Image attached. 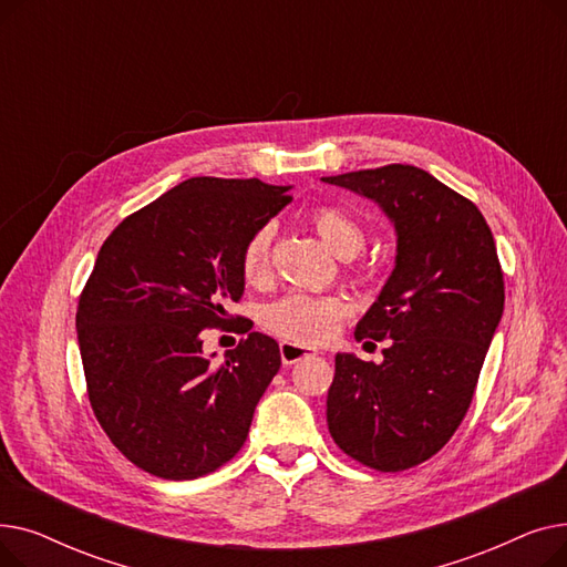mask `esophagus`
<instances>
[{
  "label": "esophagus",
  "mask_w": 567,
  "mask_h": 567,
  "mask_svg": "<svg viewBox=\"0 0 567 567\" xmlns=\"http://www.w3.org/2000/svg\"><path fill=\"white\" fill-rule=\"evenodd\" d=\"M315 349L301 347V344H291V342H280V355H282V363L291 365V363H299L306 355H310Z\"/></svg>",
  "instance_id": "1"
}]
</instances>
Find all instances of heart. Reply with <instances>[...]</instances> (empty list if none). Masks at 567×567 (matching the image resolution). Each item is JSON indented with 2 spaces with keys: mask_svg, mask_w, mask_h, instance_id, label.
Segmentation results:
<instances>
[{
  "mask_svg": "<svg viewBox=\"0 0 567 567\" xmlns=\"http://www.w3.org/2000/svg\"><path fill=\"white\" fill-rule=\"evenodd\" d=\"M310 223L331 252L342 259L359 255L365 246V229L349 212L333 204L315 206ZM274 225H259L244 244L241 250V276L248 285H257L268 274V257H271ZM368 274V266H359ZM349 306L340 296H323L308 291H289L278 301L268 303L261 317L266 331L291 342V344H319L329 340L340 321L347 317Z\"/></svg>",
  "mask_w": 567,
  "mask_h": 567,
  "instance_id": "b5f03b06",
  "label": "heart"
}]
</instances>
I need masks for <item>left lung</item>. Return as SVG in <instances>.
I'll use <instances>...</instances> for the list:
<instances>
[{"label":"left lung","mask_w":567,"mask_h":567,"mask_svg":"<svg viewBox=\"0 0 567 567\" xmlns=\"http://www.w3.org/2000/svg\"><path fill=\"white\" fill-rule=\"evenodd\" d=\"M321 182L374 199L398 231L393 274L353 333L393 342L379 365L336 355L326 421L351 460L404 471L436 455L471 406L505 301L494 236L478 206L421 167Z\"/></svg>","instance_id":"1"}]
</instances>
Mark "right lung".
<instances>
[{
  "label": "right lung",
  "mask_w": 567,
  "mask_h": 567,
  "mask_svg": "<svg viewBox=\"0 0 567 567\" xmlns=\"http://www.w3.org/2000/svg\"><path fill=\"white\" fill-rule=\"evenodd\" d=\"M287 190L193 176L124 218L99 250L75 315L86 395L118 453L156 478L193 481L227 464L280 370L274 338L249 333L214 367L200 333L250 331L227 306L244 296L246 238L291 202Z\"/></svg>",
  "instance_id": "1"
}]
</instances>
